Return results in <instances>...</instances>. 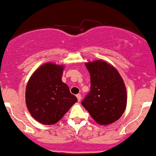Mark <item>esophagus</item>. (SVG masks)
<instances>
[{
    "label": "esophagus",
    "mask_w": 156,
    "mask_h": 156,
    "mask_svg": "<svg viewBox=\"0 0 156 156\" xmlns=\"http://www.w3.org/2000/svg\"><path fill=\"white\" fill-rule=\"evenodd\" d=\"M76 98H77V99H78V101H80V100H81V95H80V94H76Z\"/></svg>",
    "instance_id": "34e87169"
}]
</instances>
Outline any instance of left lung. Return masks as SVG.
Listing matches in <instances>:
<instances>
[{"label":"left lung","instance_id":"8db88e82","mask_svg":"<svg viewBox=\"0 0 156 156\" xmlns=\"http://www.w3.org/2000/svg\"><path fill=\"white\" fill-rule=\"evenodd\" d=\"M90 75V90L82 105L99 125L118 120L127 104V91L122 76L114 67L105 61L85 64Z\"/></svg>","mask_w":156,"mask_h":156}]
</instances>
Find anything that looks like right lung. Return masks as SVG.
<instances>
[{"label":"right lung","mask_w":156,"mask_h":156,"mask_svg":"<svg viewBox=\"0 0 156 156\" xmlns=\"http://www.w3.org/2000/svg\"><path fill=\"white\" fill-rule=\"evenodd\" d=\"M63 66L45 63L32 74L26 90V102L33 118L54 125L63 117L77 98L62 82Z\"/></svg>","instance_id":"obj_1"}]
</instances>
